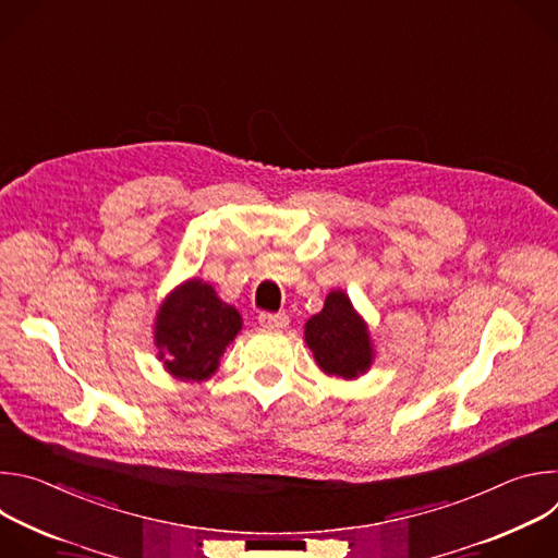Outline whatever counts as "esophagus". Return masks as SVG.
I'll use <instances>...</instances> for the list:
<instances>
[{
  "mask_svg": "<svg viewBox=\"0 0 558 558\" xmlns=\"http://www.w3.org/2000/svg\"><path fill=\"white\" fill-rule=\"evenodd\" d=\"M258 325L263 329H284L289 325V317L287 313H269V311H263L258 315Z\"/></svg>",
  "mask_w": 558,
  "mask_h": 558,
  "instance_id": "esophagus-1",
  "label": "esophagus"
}]
</instances>
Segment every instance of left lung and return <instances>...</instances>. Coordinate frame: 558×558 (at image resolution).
Listing matches in <instances>:
<instances>
[{"instance_id":"obj_1","label":"left lung","mask_w":558,"mask_h":558,"mask_svg":"<svg viewBox=\"0 0 558 558\" xmlns=\"http://www.w3.org/2000/svg\"><path fill=\"white\" fill-rule=\"evenodd\" d=\"M304 340L325 373L357 377L371 366L373 349L366 325L353 311L344 291H331L325 308L304 325Z\"/></svg>"}]
</instances>
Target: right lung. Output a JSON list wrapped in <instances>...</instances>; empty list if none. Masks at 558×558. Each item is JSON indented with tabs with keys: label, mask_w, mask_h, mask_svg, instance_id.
Wrapping results in <instances>:
<instances>
[{
	"label": "right lung",
	"mask_w": 558,
	"mask_h": 558,
	"mask_svg": "<svg viewBox=\"0 0 558 558\" xmlns=\"http://www.w3.org/2000/svg\"><path fill=\"white\" fill-rule=\"evenodd\" d=\"M241 327V313L218 300L207 282L190 280L158 308V355L179 379H207Z\"/></svg>",
	"instance_id": "add662e5"
}]
</instances>
